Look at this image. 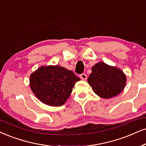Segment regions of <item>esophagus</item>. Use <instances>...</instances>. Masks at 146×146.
<instances>
[{"label":"esophagus","instance_id":"esophagus-1","mask_svg":"<svg viewBox=\"0 0 146 146\" xmlns=\"http://www.w3.org/2000/svg\"><path fill=\"white\" fill-rule=\"evenodd\" d=\"M80 78L82 79V80H86L87 79V75L84 73H82V74L80 75Z\"/></svg>","mask_w":146,"mask_h":146}]
</instances>
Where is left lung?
I'll return each mask as SVG.
<instances>
[{
  "label": "left lung",
  "instance_id": "8db88e82",
  "mask_svg": "<svg viewBox=\"0 0 146 146\" xmlns=\"http://www.w3.org/2000/svg\"><path fill=\"white\" fill-rule=\"evenodd\" d=\"M88 82L96 94L102 98L109 99L117 96L124 90L127 77L119 68L100 62L92 67Z\"/></svg>",
  "mask_w": 146,
  "mask_h": 146
}]
</instances>
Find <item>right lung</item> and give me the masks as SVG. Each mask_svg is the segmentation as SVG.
Here are the masks:
<instances>
[{
	"label": "right lung",
	"instance_id": "1",
	"mask_svg": "<svg viewBox=\"0 0 146 146\" xmlns=\"http://www.w3.org/2000/svg\"><path fill=\"white\" fill-rule=\"evenodd\" d=\"M80 80L72 71L58 65L42 66L29 77L31 90L37 98L51 106H62Z\"/></svg>",
	"mask_w": 146,
	"mask_h": 146
}]
</instances>
